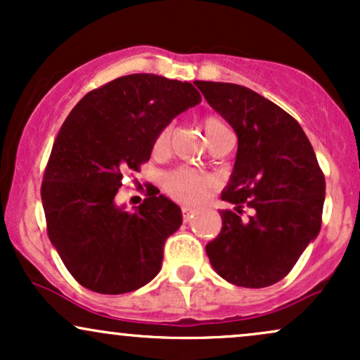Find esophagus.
Returning <instances> with one entry per match:
<instances>
[{"label":"esophagus","mask_w":360,"mask_h":360,"mask_svg":"<svg viewBox=\"0 0 360 360\" xmlns=\"http://www.w3.org/2000/svg\"><path fill=\"white\" fill-rule=\"evenodd\" d=\"M193 214H194V210L193 208H189V206H183V218H184V221L191 220Z\"/></svg>","instance_id":"obj_1"}]
</instances>
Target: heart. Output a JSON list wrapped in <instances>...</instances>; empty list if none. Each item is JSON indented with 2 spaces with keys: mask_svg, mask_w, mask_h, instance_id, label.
<instances>
[{
  "mask_svg": "<svg viewBox=\"0 0 360 360\" xmlns=\"http://www.w3.org/2000/svg\"><path fill=\"white\" fill-rule=\"evenodd\" d=\"M223 123L218 118H206L203 127L205 134L208 137L214 128L221 127ZM169 139H171V127L162 128V130L157 134L154 140V154H164L169 147ZM213 177L205 174V172L193 171L188 167H179L176 171L169 172L164 177V186H166L167 193L171 194L176 200L184 201V203H198L205 198L206 191L212 188Z\"/></svg>",
  "mask_w": 360,
  "mask_h": 360,
  "instance_id": "b5f03b06",
  "label": "heart"
}]
</instances>
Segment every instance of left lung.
<instances>
[{"instance_id":"obj_1","label":"left lung","mask_w":360,"mask_h":360,"mask_svg":"<svg viewBox=\"0 0 360 360\" xmlns=\"http://www.w3.org/2000/svg\"><path fill=\"white\" fill-rule=\"evenodd\" d=\"M208 105L233 128L237 155L221 200V232L206 245L210 264L242 288L278 283L320 233L325 177L303 128L245 86L196 81ZM252 214L241 220V208Z\"/></svg>"}]
</instances>
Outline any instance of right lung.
Here are the masks:
<instances>
[{
	"label": "right lung",
	"instance_id": "add662e5",
	"mask_svg": "<svg viewBox=\"0 0 360 360\" xmlns=\"http://www.w3.org/2000/svg\"><path fill=\"white\" fill-rule=\"evenodd\" d=\"M200 101L191 82L130 74L91 91L65 118L42 205L49 238L81 286L123 295L159 274L164 242L183 223L181 208L155 193L128 212L117 193L123 174L150 159L157 134Z\"/></svg>",
	"mask_w": 360,
	"mask_h": 360
}]
</instances>
